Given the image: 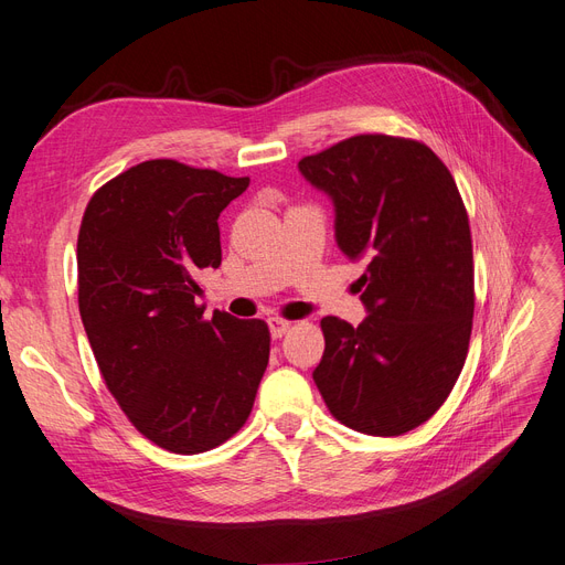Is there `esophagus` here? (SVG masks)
Returning <instances> with one entry per match:
<instances>
[{
  "mask_svg": "<svg viewBox=\"0 0 565 565\" xmlns=\"http://www.w3.org/2000/svg\"><path fill=\"white\" fill-rule=\"evenodd\" d=\"M268 329H270V335L278 341V338H282L291 329V322H287L282 318H268Z\"/></svg>",
  "mask_w": 565,
  "mask_h": 565,
  "instance_id": "obj_1",
  "label": "esophagus"
}]
</instances>
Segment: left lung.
<instances>
[{
	"mask_svg": "<svg viewBox=\"0 0 565 565\" xmlns=\"http://www.w3.org/2000/svg\"><path fill=\"white\" fill-rule=\"evenodd\" d=\"M333 204L335 243L366 259L359 327L324 318L312 380L331 415L369 436L431 417L463 369L472 329V241L452 173L419 141L359 134L299 162Z\"/></svg>",
	"mask_w": 565,
	"mask_h": 565,
	"instance_id": "8db88e82",
	"label": "left lung"
}]
</instances>
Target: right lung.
Segmentation results:
<instances>
[{
	"instance_id": "obj_1",
	"label": "right lung",
	"mask_w": 565,
	"mask_h": 565,
	"mask_svg": "<svg viewBox=\"0 0 565 565\" xmlns=\"http://www.w3.org/2000/svg\"><path fill=\"white\" fill-rule=\"evenodd\" d=\"M250 178L148 160L95 192L78 232V308L108 392L175 455L230 440L268 364L262 320L213 312L196 278L222 262L217 217Z\"/></svg>"
}]
</instances>
